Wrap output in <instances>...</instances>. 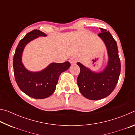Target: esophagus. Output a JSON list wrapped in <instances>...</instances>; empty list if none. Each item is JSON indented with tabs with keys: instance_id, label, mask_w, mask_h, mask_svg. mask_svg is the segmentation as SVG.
Returning <instances> with one entry per match:
<instances>
[{
	"instance_id": "obj_1",
	"label": "esophagus",
	"mask_w": 135,
	"mask_h": 135,
	"mask_svg": "<svg viewBox=\"0 0 135 135\" xmlns=\"http://www.w3.org/2000/svg\"><path fill=\"white\" fill-rule=\"evenodd\" d=\"M69 61H70V64L71 65L76 64V62H77V59L76 58H71L70 59Z\"/></svg>"
}]
</instances>
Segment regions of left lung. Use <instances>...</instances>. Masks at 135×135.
Returning a JSON list of instances; mask_svg holds the SVG:
<instances>
[{
    "mask_svg": "<svg viewBox=\"0 0 135 135\" xmlns=\"http://www.w3.org/2000/svg\"><path fill=\"white\" fill-rule=\"evenodd\" d=\"M98 36L106 46L108 56L107 67L101 72L96 73L81 63L77 64L80 72L77 80L80 93L87 99L99 100L108 97L115 89L119 79L121 64L117 42L109 31L99 28Z\"/></svg>",
    "mask_w": 135,
    "mask_h": 135,
    "instance_id": "obj_1",
    "label": "left lung"
}]
</instances>
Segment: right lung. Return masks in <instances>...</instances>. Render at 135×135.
<instances>
[{"label": "right lung", "mask_w": 135, "mask_h": 135, "mask_svg": "<svg viewBox=\"0 0 135 135\" xmlns=\"http://www.w3.org/2000/svg\"><path fill=\"white\" fill-rule=\"evenodd\" d=\"M39 36L46 35L38 30L27 33L18 43L13 56V68L16 82L19 88L27 95L35 99H44L51 96L56 89L59 77L71 66L68 61L53 62L42 71L32 72L27 70L22 62V55L28 43Z\"/></svg>", "instance_id": "obj_1"}]
</instances>
